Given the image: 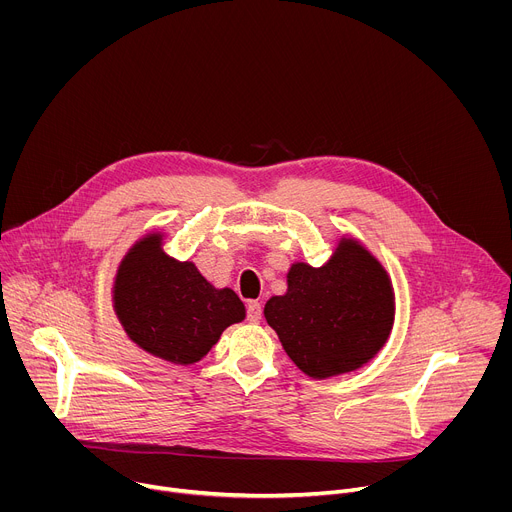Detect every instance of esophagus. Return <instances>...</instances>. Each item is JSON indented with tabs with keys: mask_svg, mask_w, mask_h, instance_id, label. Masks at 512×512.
Masks as SVG:
<instances>
[{
	"mask_svg": "<svg viewBox=\"0 0 512 512\" xmlns=\"http://www.w3.org/2000/svg\"><path fill=\"white\" fill-rule=\"evenodd\" d=\"M261 316H263V308L259 302H249L247 304V320L251 324H259L261 322Z\"/></svg>",
	"mask_w": 512,
	"mask_h": 512,
	"instance_id": "obj_1",
	"label": "esophagus"
}]
</instances>
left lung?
I'll use <instances>...</instances> for the list:
<instances>
[{
  "label": "left lung",
  "instance_id": "8db88e82",
  "mask_svg": "<svg viewBox=\"0 0 512 512\" xmlns=\"http://www.w3.org/2000/svg\"><path fill=\"white\" fill-rule=\"evenodd\" d=\"M263 314L296 367L328 379L364 367L385 346L395 294L379 259L344 237L322 267L291 265L287 291L269 298Z\"/></svg>",
  "mask_w": 512,
  "mask_h": 512
}]
</instances>
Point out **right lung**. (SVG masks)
Returning <instances> with one entry per match:
<instances>
[{"instance_id":"right-lung-1","label":"right lung","mask_w":512,"mask_h":512,"mask_svg":"<svg viewBox=\"0 0 512 512\" xmlns=\"http://www.w3.org/2000/svg\"><path fill=\"white\" fill-rule=\"evenodd\" d=\"M162 233L145 235L125 253L113 283V308L139 348L174 364H194L221 334L245 320L233 289H216L192 261L162 249Z\"/></svg>"}]
</instances>
